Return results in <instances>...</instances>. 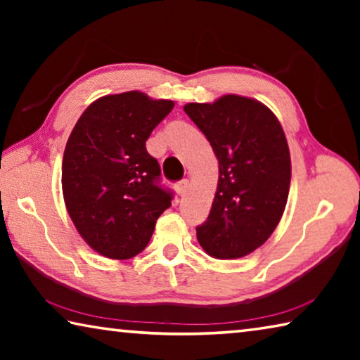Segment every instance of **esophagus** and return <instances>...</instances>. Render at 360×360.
I'll return each mask as SVG.
<instances>
[{
	"label": "esophagus",
	"instance_id": "obj_1",
	"mask_svg": "<svg viewBox=\"0 0 360 360\" xmlns=\"http://www.w3.org/2000/svg\"><path fill=\"white\" fill-rule=\"evenodd\" d=\"M174 188H176V192H178V195H186V192L188 191V179H182V181H179V182H176V186H174Z\"/></svg>",
	"mask_w": 360,
	"mask_h": 360
}]
</instances>
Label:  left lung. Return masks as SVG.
Returning <instances> with one entry per match:
<instances>
[{
  "instance_id": "left-lung-1",
  "label": "left lung",
  "mask_w": 360,
  "mask_h": 360,
  "mask_svg": "<svg viewBox=\"0 0 360 360\" xmlns=\"http://www.w3.org/2000/svg\"><path fill=\"white\" fill-rule=\"evenodd\" d=\"M184 111L219 160L217 192L197 240L217 259H238L264 245L288 203L290 155L283 127L252 98L225 95Z\"/></svg>"
}]
</instances>
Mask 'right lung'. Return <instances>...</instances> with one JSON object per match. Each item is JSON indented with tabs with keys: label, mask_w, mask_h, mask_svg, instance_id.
<instances>
[{
	"label": "right lung",
	"mask_w": 360,
	"mask_h": 360,
	"mask_svg": "<svg viewBox=\"0 0 360 360\" xmlns=\"http://www.w3.org/2000/svg\"><path fill=\"white\" fill-rule=\"evenodd\" d=\"M174 103L141 92L108 95L79 117L63 155L62 187L71 221L87 245L109 259L135 257L174 193L146 149Z\"/></svg>",
	"instance_id": "right-lung-1"
}]
</instances>
